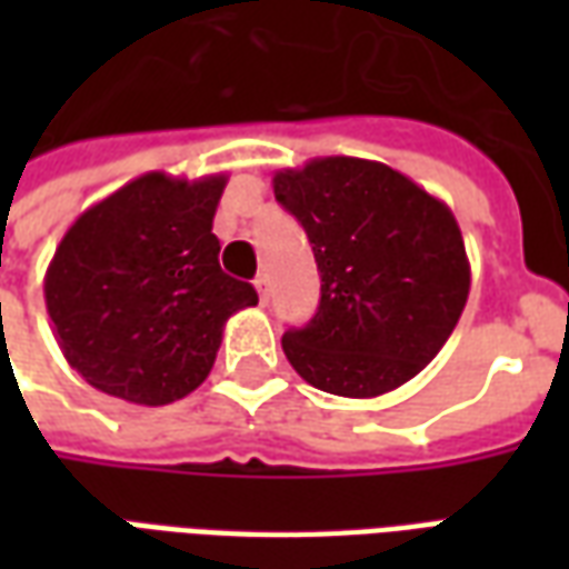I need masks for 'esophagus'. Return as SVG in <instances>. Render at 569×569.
Returning <instances> with one entry per match:
<instances>
[{
    "label": "esophagus",
    "instance_id": "1",
    "mask_svg": "<svg viewBox=\"0 0 569 569\" xmlns=\"http://www.w3.org/2000/svg\"><path fill=\"white\" fill-rule=\"evenodd\" d=\"M256 292H259L261 305H268V298H271V283H268V277H264V273L256 277Z\"/></svg>",
    "mask_w": 569,
    "mask_h": 569
}]
</instances>
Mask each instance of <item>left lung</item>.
Segmentation results:
<instances>
[{"label":"left lung","mask_w":569,"mask_h":569,"mask_svg":"<svg viewBox=\"0 0 569 569\" xmlns=\"http://www.w3.org/2000/svg\"><path fill=\"white\" fill-rule=\"evenodd\" d=\"M273 198L308 231L320 271L313 320L283 335L292 369L347 399L411 381L469 298V259L448 203L387 163L347 154L277 170Z\"/></svg>","instance_id":"obj_1"}]
</instances>
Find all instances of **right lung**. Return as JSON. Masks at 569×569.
<instances>
[{"label":"right lung","instance_id":"right-lung-1","mask_svg":"<svg viewBox=\"0 0 569 569\" xmlns=\"http://www.w3.org/2000/svg\"><path fill=\"white\" fill-rule=\"evenodd\" d=\"M228 176L133 179L81 212L44 273L57 345L100 393L170 406L207 381L231 313L259 305L219 268Z\"/></svg>","mask_w":569,"mask_h":569}]
</instances>
